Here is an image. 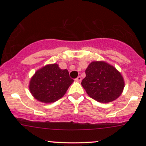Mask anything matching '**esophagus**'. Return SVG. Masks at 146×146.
<instances>
[{
	"instance_id": "obj_1",
	"label": "esophagus",
	"mask_w": 146,
	"mask_h": 146,
	"mask_svg": "<svg viewBox=\"0 0 146 146\" xmlns=\"http://www.w3.org/2000/svg\"><path fill=\"white\" fill-rule=\"evenodd\" d=\"M75 80H76V81H78V82H81V81H82V78H81V76H78V78L75 79Z\"/></svg>"
}]
</instances>
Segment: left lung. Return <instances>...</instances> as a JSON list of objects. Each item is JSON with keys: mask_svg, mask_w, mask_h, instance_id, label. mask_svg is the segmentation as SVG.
I'll list each match as a JSON object with an SVG mask.
<instances>
[{"mask_svg": "<svg viewBox=\"0 0 146 146\" xmlns=\"http://www.w3.org/2000/svg\"><path fill=\"white\" fill-rule=\"evenodd\" d=\"M82 85L87 94L99 102H113L124 88L123 77L115 67L104 62H93L86 69Z\"/></svg>", "mask_w": 146, "mask_h": 146, "instance_id": "8db88e82", "label": "left lung"}]
</instances>
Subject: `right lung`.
<instances>
[{
  "instance_id": "1",
  "label": "right lung",
  "mask_w": 146,
  "mask_h": 146,
  "mask_svg": "<svg viewBox=\"0 0 146 146\" xmlns=\"http://www.w3.org/2000/svg\"><path fill=\"white\" fill-rule=\"evenodd\" d=\"M66 69L58 64H48L35 73L29 84L31 94L38 101L51 103L62 98L73 83Z\"/></svg>"
}]
</instances>
